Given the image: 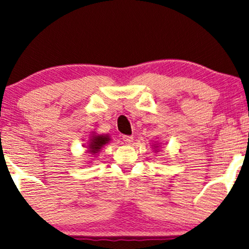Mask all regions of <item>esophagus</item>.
Segmentation results:
<instances>
[{"instance_id":"34e87169","label":"esophagus","mask_w":249,"mask_h":249,"mask_svg":"<svg viewBox=\"0 0 249 249\" xmlns=\"http://www.w3.org/2000/svg\"><path fill=\"white\" fill-rule=\"evenodd\" d=\"M123 141H124L125 143H131L132 141H133V137H131V135H123Z\"/></svg>"}]
</instances>
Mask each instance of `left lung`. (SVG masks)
I'll return each instance as SVG.
<instances>
[{"mask_svg":"<svg viewBox=\"0 0 249 249\" xmlns=\"http://www.w3.org/2000/svg\"><path fill=\"white\" fill-rule=\"evenodd\" d=\"M154 147H155V148H159V146H157V144H154ZM155 148H154V149H155Z\"/></svg>","mask_w":249,"mask_h":249,"instance_id":"8db88e82","label":"left lung"}]
</instances>
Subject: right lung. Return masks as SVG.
<instances>
[{
	"instance_id": "right-lung-1",
	"label": "right lung",
	"mask_w": 249,
	"mask_h": 249,
	"mask_svg": "<svg viewBox=\"0 0 249 249\" xmlns=\"http://www.w3.org/2000/svg\"><path fill=\"white\" fill-rule=\"evenodd\" d=\"M111 140L108 134H96L93 133L89 137V140L87 142V153L92 154V155H96L100 153V150L106 146L109 141Z\"/></svg>"
}]
</instances>
